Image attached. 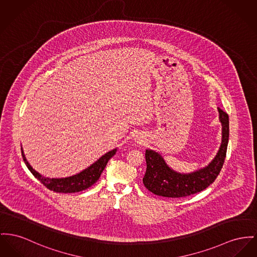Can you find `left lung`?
I'll list each match as a JSON object with an SVG mask.
<instances>
[{"mask_svg": "<svg viewBox=\"0 0 257 257\" xmlns=\"http://www.w3.org/2000/svg\"><path fill=\"white\" fill-rule=\"evenodd\" d=\"M218 112L222 123V143L213 161L203 170L181 174L170 169L161 155L146 150L147 169L142 180L146 188L157 196L175 199L199 193L214 182L222 169L229 140L228 114L220 108Z\"/></svg>", "mask_w": 257, "mask_h": 257, "instance_id": "obj_1", "label": "left lung"}]
</instances>
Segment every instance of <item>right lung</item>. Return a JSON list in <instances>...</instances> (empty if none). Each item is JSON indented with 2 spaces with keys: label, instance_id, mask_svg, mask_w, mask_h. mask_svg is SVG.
<instances>
[{
  "label": "right lung",
  "instance_id": "add662e5",
  "mask_svg": "<svg viewBox=\"0 0 257 257\" xmlns=\"http://www.w3.org/2000/svg\"><path fill=\"white\" fill-rule=\"evenodd\" d=\"M117 149H114L108 153L102 156L99 160H97L94 164H92L89 168H87L79 174H76L74 176H70L66 178H47L39 174L37 171H34L31 166L28 164V162L25 159V156L23 154V151L21 149L22 158L24 160L25 165L29 169V171L32 172L35 177L47 188L56 193H76L81 192L86 189L89 188L91 185H93L100 177L104 168L106 167L108 161L116 154Z\"/></svg>",
  "mask_w": 257,
  "mask_h": 257
}]
</instances>
